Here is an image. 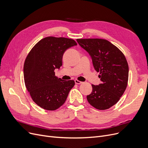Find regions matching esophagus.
<instances>
[{"label": "esophagus", "instance_id": "1", "mask_svg": "<svg viewBox=\"0 0 148 148\" xmlns=\"http://www.w3.org/2000/svg\"><path fill=\"white\" fill-rule=\"evenodd\" d=\"M75 84H82V82H81V81H78V80H75Z\"/></svg>", "mask_w": 148, "mask_h": 148}]
</instances>
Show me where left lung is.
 Here are the masks:
<instances>
[{
    "mask_svg": "<svg viewBox=\"0 0 148 148\" xmlns=\"http://www.w3.org/2000/svg\"><path fill=\"white\" fill-rule=\"evenodd\" d=\"M76 41L90 55L102 81L98 86L91 85L92 92L87 96V101L97 110L108 109L119 101L127 87V61L123 53L107 40L87 38Z\"/></svg>",
    "mask_w": 148,
    "mask_h": 148,
    "instance_id": "1",
    "label": "left lung"
}]
</instances>
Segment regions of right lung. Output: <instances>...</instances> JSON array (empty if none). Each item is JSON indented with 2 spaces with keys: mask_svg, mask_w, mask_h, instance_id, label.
I'll list each match as a JSON object with an SVG mask.
<instances>
[{
  "mask_svg": "<svg viewBox=\"0 0 148 148\" xmlns=\"http://www.w3.org/2000/svg\"><path fill=\"white\" fill-rule=\"evenodd\" d=\"M77 45L72 39L47 37L41 39L28 53L23 67L26 87L34 102L46 110H55L64 103L73 80L64 81L54 70L62 64V56Z\"/></svg>",
  "mask_w": 148,
  "mask_h": 148,
  "instance_id": "add662e5",
  "label": "right lung"
}]
</instances>
